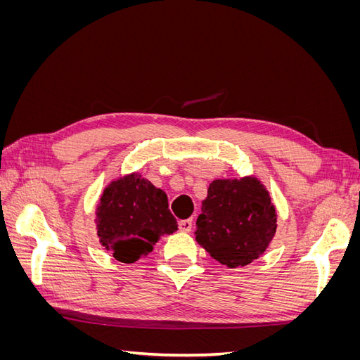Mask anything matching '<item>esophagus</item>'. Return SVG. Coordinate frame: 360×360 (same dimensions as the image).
I'll return each mask as SVG.
<instances>
[{
  "label": "esophagus",
  "mask_w": 360,
  "mask_h": 360,
  "mask_svg": "<svg viewBox=\"0 0 360 360\" xmlns=\"http://www.w3.org/2000/svg\"><path fill=\"white\" fill-rule=\"evenodd\" d=\"M179 230L181 233H189L192 230V219H183L179 222Z\"/></svg>",
  "instance_id": "1"
}]
</instances>
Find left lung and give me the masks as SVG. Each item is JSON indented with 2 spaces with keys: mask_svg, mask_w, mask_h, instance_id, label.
I'll return each instance as SVG.
<instances>
[{
  "mask_svg": "<svg viewBox=\"0 0 360 360\" xmlns=\"http://www.w3.org/2000/svg\"><path fill=\"white\" fill-rule=\"evenodd\" d=\"M276 221L275 205L258 179H219L207 189L195 238L221 264L243 267L266 252Z\"/></svg>",
  "mask_w": 360,
  "mask_h": 360,
  "instance_id": "8db88e82",
  "label": "left lung"
}]
</instances>
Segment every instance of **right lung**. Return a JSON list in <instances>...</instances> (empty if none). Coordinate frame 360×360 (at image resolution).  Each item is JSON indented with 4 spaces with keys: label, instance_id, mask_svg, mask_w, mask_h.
I'll list each match as a JSON object with an SVG mask.
<instances>
[{
    "label": "right lung",
    "instance_id": "right-lung-1",
    "mask_svg": "<svg viewBox=\"0 0 360 360\" xmlns=\"http://www.w3.org/2000/svg\"><path fill=\"white\" fill-rule=\"evenodd\" d=\"M96 225L102 246L126 264L148 255L162 236L177 231L167 193L139 172L108 184L97 204Z\"/></svg>",
    "mask_w": 360,
    "mask_h": 360
}]
</instances>
